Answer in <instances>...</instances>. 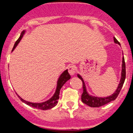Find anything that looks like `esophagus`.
<instances>
[{"label": "esophagus", "mask_w": 133, "mask_h": 133, "mask_svg": "<svg viewBox=\"0 0 133 133\" xmlns=\"http://www.w3.org/2000/svg\"><path fill=\"white\" fill-rule=\"evenodd\" d=\"M68 72L71 75H74L76 72V68L73 65H71L68 68Z\"/></svg>", "instance_id": "obj_1"}]
</instances>
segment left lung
<instances>
[{
    "label": "left lung",
    "mask_w": 133,
    "mask_h": 133,
    "mask_svg": "<svg viewBox=\"0 0 133 133\" xmlns=\"http://www.w3.org/2000/svg\"><path fill=\"white\" fill-rule=\"evenodd\" d=\"M114 40L116 43H118L120 45V43L118 42L117 40L115 37H114ZM78 77L83 82V92L81 95V100L84 103L87 104V105L90 106L91 107H99L101 106L107 104L111 101L116 100V98L119 95L120 91L121 90L122 86H123L124 83L125 78H126V64H125L124 57H123L122 58V72H121V78L120 80V83H119V85H118L117 88L116 90L114 93L112 95L109 96L107 97H94V96H91L88 94L87 92V88H86L85 84H84V81H83L82 77L78 74Z\"/></svg>",
    "instance_id": "1"
}]
</instances>
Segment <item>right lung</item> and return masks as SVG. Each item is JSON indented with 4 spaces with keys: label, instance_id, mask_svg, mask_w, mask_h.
Wrapping results in <instances>:
<instances>
[{
    "label": "right lung",
    "instance_id": "right-lung-1",
    "mask_svg": "<svg viewBox=\"0 0 133 133\" xmlns=\"http://www.w3.org/2000/svg\"><path fill=\"white\" fill-rule=\"evenodd\" d=\"M24 33H25V30H24V31L21 32V35H20L19 38L17 39V40L16 42L12 51H13L14 49H15V48L16 47L17 44L19 43V42L21 41V38H23V36L24 35ZM70 78H71V76H70L69 72H68V70L67 69L65 70V71H64V72L61 74V75L60 76L59 79H58L57 84L56 90H55L54 95L52 96V98H50L49 100H48L46 102H42V103H31V102L25 101V100H23V98H21L19 96V95L17 96H18V97L19 98V99L22 102H24V103H26V104L28 105L31 106L32 107L41 109V110H43L50 109H52V108H53L54 107H55V106L57 105V103L58 102V100H59V98L60 90H61V89L62 87V86H63L65 83V82L68 81Z\"/></svg>",
    "mask_w": 133,
    "mask_h": 133
}]
</instances>
